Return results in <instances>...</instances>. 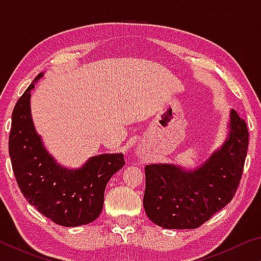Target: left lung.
<instances>
[{"label":"left lung","instance_id":"left-lung-1","mask_svg":"<svg viewBox=\"0 0 261 261\" xmlns=\"http://www.w3.org/2000/svg\"><path fill=\"white\" fill-rule=\"evenodd\" d=\"M228 138L194 170L170 163L145 167L144 208L167 229H196L231 201L242 178L249 146L245 121L230 110Z\"/></svg>","mask_w":261,"mask_h":261}]
</instances>
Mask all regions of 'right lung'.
I'll return each instance as SVG.
<instances>
[{
  "label": "right lung",
  "mask_w": 261,
  "mask_h": 261,
  "mask_svg": "<svg viewBox=\"0 0 261 261\" xmlns=\"http://www.w3.org/2000/svg\"><path fill=\"white\" fill-rule=\"evenodd\" d=\"M42 74L35 77L12 112L9 135L12 170L25 199L42 215L63 227L83 226L100 215L107 183L125 161L122 153L92 156L78 169L55 161L31 117V90Z\"/></svg>",
  "instance_id": "right-lung-1"
}]
</instances>
